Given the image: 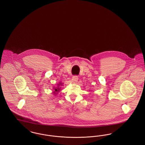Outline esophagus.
Returning <instances> with one entry per match:
<instances>
[{
	"label": "esophagus",
	"mask_w": 145,
	"mask_h": 145,
	"mask_svg": "<svg viewBox=\"0 0 145 145\" xmlns=\"http://www.w3.org/2000/svg\"><path fill=\"white\" fill-rule=\"evenodd\" d=\"M78 77L77 76H73L72 79V83L75 84L78 82Z\"/></svg>",
	"instance_id": "1"
}]
</instances>
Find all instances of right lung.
Returning <instances> with one entry per match:
<instances>
[{
	"label": "right lung",
	"instance_id": "add662e5",
	"mask_svg": "<svg viewBox=\"0 0 145 145\" xmlns=\"http://www.w3.org/2000/svg\"><path fill=\"white\" fill-rule=\"evenodd\" d=\"M62 84H63V83L60 82V83H59V84H57V86L56 88H55V87L53 88V90H54V91H53V93H53L54 95L56 96V95H57L58 92H60V91L61 90V86H62Z\"/></svg>",
	"mask_w": 145,
	"mask_h": 145
}]
</instances>
